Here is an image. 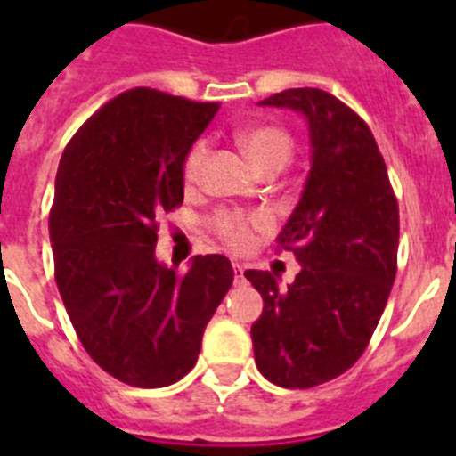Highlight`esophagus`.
Returning a JSON list of instances; mask_svg holds the SVG:
<instances>
[{"mask_svg":"<svg viewBox=\"0 0 456 456\" xmlns=\"http://www.w3.org/2000/svg\"><path fill=\"white\" fill-rule=\"evenodd\" d=\"M232 272H235L237 283H241V281H244V267H241L240 263H232Z\"/></svg>","mask_w":456,"mask_h":456,"instance_id":"esophagus-1","label":"esophagus"}]
</instances>
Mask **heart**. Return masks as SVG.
<instances>
[{
    "mask_svg": "<svg viewBox=\"0 0 456 456\" xmlns=\"http://www.w3.org/2000/svg\"><path fill=\"white\" fill-rule=\"evenodd\" d=\"M241 151L247 152L248 162L257 173L269 171V168H281L292 159L294 141L288 130L278 125H256L237 136ZM205 159H208V141H193L183 159V180L187 187L200 183ZM209 225L215 235L224 241L232 251H248L256 247V240L260 232H267L272 228V216L267 212H237V209H219Z\"/></svg>",
    "mask_w": 456,
    "mask_h": 456,
    "instance_id": "b5f03b06",
    "label": "heart"
}]
</instances>
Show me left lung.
Segmentation results:
<instances>
[{"label": "left lung", "instance_id": "8db88e82", "mask_svg": "<svg viewBox=\"0 0 456 456\" xmlns=\"http://www.w3.org/2000/svg\"><path fill=\"white\" fill-rule=\"evenodd\" d=\"M260 104L301 111L310 173L278 247L301 265L278 288L269 272L244 276L263 294L251 326L256 365L281 388H313L363 356L397 273L400 208L368 123L322 88H288Z\"/></svg>", "mask_w": 456, "mask_h": 456}]
</instances>
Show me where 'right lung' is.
Returning a JSON list of instances; mask_svg holds the SVG:
<instances>
[{
	"label": "right lung",
	"instance_id": "1",
	"mask_svg": "<svg viewBox=\"0 0 456 456\" xmlns=\"http://www.w3.org/2000/svg\"><path fill=\"white\" fill-rule=\"evenodd\" d=\"M216 111L219 102L130 88L79 127L56 171V288L88 356L127 386L183 379L232 285L225 256H196L187 273L155 257L157 219L183 205V159Z\"/></svg>",
	"mask_w": 456,
	"mask_h": 456
}]
</instances>
